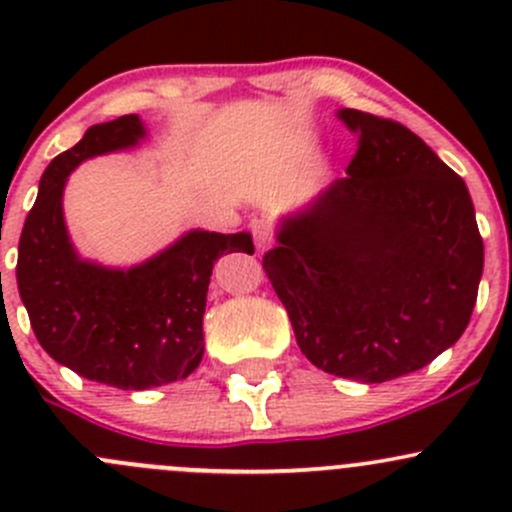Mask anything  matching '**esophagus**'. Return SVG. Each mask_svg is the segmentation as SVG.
Here are the masks:
<instances>
[{
    "label": "esophagus",
    "mask_w": 512,
    "mask_h": 512,
    "mask_svg": "<svg viewBox=\"0 0 512 512\" xmlns=\"http://www.w3.org/2000/svg\"><path fill=\"white\" fill-rule=\"evenodd\" d=\"M252 237H255L257 250H267V247H270V242H272L270 230H267V225H262V223L252 225Z\"/></svg>",
    "instance_id": "34e87169"
}]
</instances>
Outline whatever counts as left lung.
Masks as SVG:
<instances>
[{
	"label": "left lung",
	"mask_w": 512,
	"mask_h": 512,
	"mask_svg": "<svg viewBox=\"0 0 512 512\" xmlns=\"http://www.w3.org/2000/svg\"><path fill=\"white\" fill-rule=\"evenodd\" d=\"M337 116L359 138L347 178L280 220L262 267L317 369L381 384L466 332L483 240L463 178L416 133L354 108Z\"/></svg>",
	"instance_id": "obj_1"
}]
</instances>
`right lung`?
I'll return each mask as SVG.
<instances>
[{"label": "right lung", "instance_id": "obj_1", "mask_svg": "<svg viewBox=\"0 0 512 512\" xmlns=\"http://www.w3.org/2000/svg\"><path fill=\"white\" fill-rule=\"evenodd\" d=\"M131 113L96 123L56 156L19 237L17 285L44 352L79 376L123 391L180 381L203 359V314L213 267L227 252H247L250 232L190 230L133 267L84 260L64 220V188L84 160L146 141Z\"/></svg>", "mask_w": 512, "mask_h": 512}]
</instances>
